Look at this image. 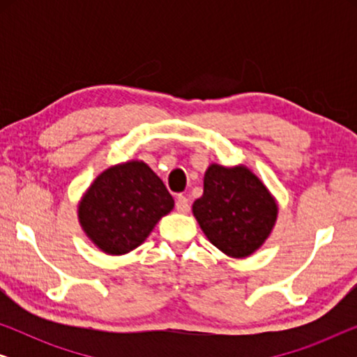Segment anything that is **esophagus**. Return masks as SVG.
Here are the masks:
<instances>
[{
    "label": "esophagus",
    "mask_w": 357,
    "mask_h": 357,
    "mask_svg": "<svg viewBox=\"0 0 357 357\" xmlns=\"http://www.w3.org/2000/svg\"><path fill=\"white\" fill-rule=\"evenodd\" d=\"M175 208H177L178 213H188L190 211V199L183 195H180L177 198V203H175Z\"/></svg>",
    "instance_id": "34e87169"
}]
</instances>
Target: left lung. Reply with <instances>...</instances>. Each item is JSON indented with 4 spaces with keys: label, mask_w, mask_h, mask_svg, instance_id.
I'll return each mask as SVG.
<instances>
[{
    "label": "left lung",
    "mask_w": 357,
    "mask_h": 357,
    "mask_svg": "<svg viewBox=\"0 0 357 357\" xmlns=\"http://www.w3.org/2000/svg\"><path fill=\"white\" fill-rule=\"evenodd\" d=\"M193 214L208 241L234 258L252 255L276 222L278 206L261 180L243 165L211 164L204 174L203 197Z\"/></svg>",
    "instance_id": "8db88e82"
}]
</instances>
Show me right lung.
Returning <instances> with one entry per match:
<instances>
[{"mask_svg":"<svg viewBox=\"0 0 357 357\" xmlns=\"http://www.w3.org/2000/svg\"><path fill=\"white\" fill-rule=\"evenodd\" d=\"M174 198L141 160L115 165L94 180L79 203L86 236L109 255H123L144 242L172 211Z\"/></svg>","mask_w":357,"mask_h":357,"instance_id":"1","label":"right lung"}]
</instances>
